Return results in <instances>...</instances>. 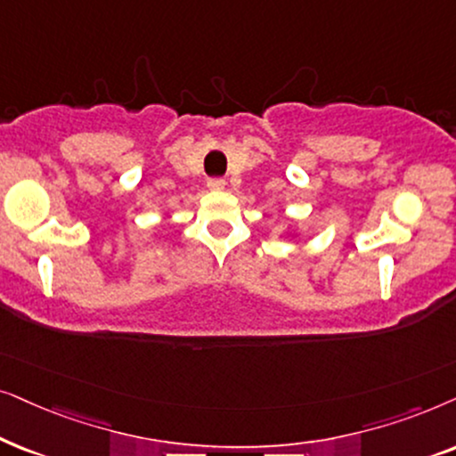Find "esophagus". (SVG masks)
<instances>
[{
  "mask_svg": "<svg viewBox=\"0 0 456 456\" xmlns=\"http://www.w3.org/2000/svg\"><path fill=\"white\" fill-rule=\"evenodd\" d=\"M208 187H210L212 191L223 190V187H224V179H221V177H212V179H208Z\"/></svg>",
  "mask_w": 456,
  "mask_h": 456,
  "instance_id": "esophagus-1",
  "label": "esophagus"
}]
</instances>
